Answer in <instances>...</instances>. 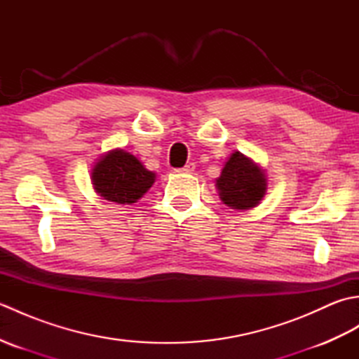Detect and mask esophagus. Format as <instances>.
<instances>
[{
  "label": "esophagus",
  "instance_id": "obj_1",
  "mask_svg": "<svg viewBox=\"0 0 359 359\" xmlns=\"http://www.w3.org/2000/svg\"><path fill=\"white\" fill-rule=\"evenodd\" d=\"M194 168H196V166H194V163H187V165H185L184 168H180V170H179V171H180V172H187V174H191V172L194 171Z\"/></svg>",
  "mask_w": 359,
  "mask_h": 359
}]
</instances>
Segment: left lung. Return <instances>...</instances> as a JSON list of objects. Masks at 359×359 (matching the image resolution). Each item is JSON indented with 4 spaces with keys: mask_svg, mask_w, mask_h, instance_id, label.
I'll return each mask as SVG.
<instances>
[{
    "mask_svg": "<svg viewBox=\"0 0 359 359\" xmlns=\"http://www.w3.org/2000/svg\"><path fill=\"white\" fill-rule=\"evenodd\" d=\"M222 202L233 210H250L262 201L266 180L261 168L239 151L228 158L220 177L216 180Z\"/></svg>",
    "mask_w": 359,
    "mask_h": 359,
    "instance_id": "left-lung-1",
    "label": "left lung"
}]
</instances>
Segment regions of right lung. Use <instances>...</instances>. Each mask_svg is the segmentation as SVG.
Instances as JSON below:
<instances>
[{"mask_svg":"<svg viewBox=\"0 0 359 359\" xmlns=\"http://www.w3.org/2000/svg\"><path fill=\"white\" fill-rule=\"evenodd\" d=\"M156 174L148 171L133 154L114 149L98 160L93 170V184L103 199L131 205L148 191Z\"/></svg>","mask_w":359,"mask_h":359,"instance_id":"add662e5","label":"right lung"}]
</instances>
